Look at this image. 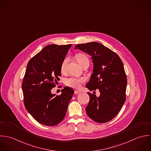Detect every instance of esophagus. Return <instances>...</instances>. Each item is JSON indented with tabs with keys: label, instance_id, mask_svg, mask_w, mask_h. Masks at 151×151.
Listing matches in <instances>:
<instances>
[{
	"label": "esophagus",
	"instance_id": "esophagus-1",
	"mask_svg": "<svg viewBox=\"0 0 151 151\" xmlns=\"http://www.w3.org/2000/svg\"><path fill=\"white\" fill-rule=\"evenodd\" d=\"M75 94H80V93H81V92L79 91H75Z\"/></svg>",
	"mask_w": 151,
	"mask_h": 151
}]
</instances>
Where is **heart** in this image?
<instances>
[{
  "mask_svg": "<svg viewBox=\"0 0 151 151\" xmlns=\"http://www.w3.org/2000/svg\"><path fill=\"white\" fill-rule=\"evenodd\" d=\"M76 59L78 63L82 66L83 63L86 61H89L88 57L83 54H78L75 56ZM69 62V58L66 57L64 58V60H62L60 65V70L62 73L65 72L66 69V66L68 65V63ZM84 82V79L83 78H78L75 77H70L66 79L65 83L66 85L72 87L75 89H78L81 87V83H82Z\"/></svg>",
  "mask_w": 151,
  "mask_h": 151,
  "instance_id": "obj_1",
  "label": "heart"
}]
</instances>
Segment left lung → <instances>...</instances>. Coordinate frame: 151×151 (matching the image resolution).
<instances>
[{
	"mask_svg": "<svg viewBox=\"0 0 151 151\" xmlns=\"http://www.w3.org/2000/svg\"><path fill=\"white\" fill-rule=\"evenodd\" d=\"M75 49L91 56L93 73L86 87L91 91L99 89L100 93L99 97L88 93L90 96L86 107L88 116L99 123L111 120L126 100L127 79L122 60L116 52L96 42L78 44Z\"/></svg>",
	"mask_w": 151,
	"mask_h": 151,
	"instance_id": "left-lung-1",
	"label": "left lung"
}]
</instances>
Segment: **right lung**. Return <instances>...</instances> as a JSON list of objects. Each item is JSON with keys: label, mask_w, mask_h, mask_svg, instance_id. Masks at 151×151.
<instances>
[{"label": "right lung", "mask_w": 151, "mask_h": 151, "mask_svg": "<svg viewBox=\"0 0 151 151\" xmlns=\"http://www.w3.org/2000/svg\"><path fill=\"white\" fill-rule=\"evenodd\" d=\"M72 44L45 47L29 61L22 89L26 110L39 123L54 126L64 119L68 106L74 93L69 87L60 95L52 94L60 79V65Z\"/></svg>", "instance_id": "obj_1"}]
</instances>
